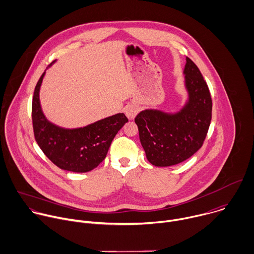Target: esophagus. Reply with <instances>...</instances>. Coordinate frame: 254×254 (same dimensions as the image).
Returning a JSON list of instances; mask_svg holds the SVG:
<instances>
[{
	"mask_svg": "<svg viewBox=\"0 0 254 254\" xmlns=\"http://www.w3.org/2000/svg\"><path fill=\"white\" fill-rule=\"evenodd\" d=\"M139 112V108L135 105H129L125 108V114L129 119H134L135 116L138 114Z\"/></svg>",
	"mask_w": 254,
	"mask_h": 254,
	"instance_id": "obj_1",
	"label": "esophagus"
}]
</instances>
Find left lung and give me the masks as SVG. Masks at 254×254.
<instances>
[{"label":"left lung","mask_w":254,"mask_h":254,"mask_svg":"<svg viewBox=\"0 0 254 254\" xmlns=\"http://www.w3.org/2000/svg\"><path fill=\"white\" fill-rule=\"evenodd\" d=\"M184 87L187 98L175 112L150 108L135 118L148 161L170 167L193 156L203 145L212 119V98L198 67L187 57Z\"/></svg>","instance_id":"1"}]
</instances>
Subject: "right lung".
I'll return each mask as SVG.
<instances>
[{"label":"right lung","mask_w":254,"mask_h":254,"mask_svg":"<svg viewBox=\"0 0 254 254\" xmlns=\"http://www.w3.org/2000/svg\"><path fill=\"white\" fill-rule=\"evenodd\" d=\"M45 73L46 70L37 82L32 98V124L38 146L61 169L87 172L95 169L105 159L115 135L128 122L127 117L124 113H117L79 128H63L50 122L42 111L39 99Z\"/></svg>","instance_id":"right-lung-1"}]
</instances>
